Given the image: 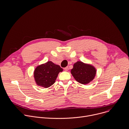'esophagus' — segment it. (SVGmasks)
Segmentation results:
<instances>
[{
  "label": "esophagus",
  "instance_id": "1",
  "mask_svg": "<svg viewBox=\"0 0 129 129\" xmlns=\"http://www.w3.org/2000/svg\"><path fill=\"white\" fill-rule=\"evenodd\" d=\"M64 70L66 71H67L69 70V68H68V67H67L64 68Z\"/></svg>",
  "mask_w": 129,
  "mask_h": 129
}]
</instances>
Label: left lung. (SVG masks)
<instances>
[{
  "instance_id": "8db88e82",
  "label": "left lung",
  "mask_w": 129,
  "mask_h": 129,
  "mask_svg": "<svg viewBox=\"0 0 129 129\" xmlns=\"http://www.w3.org/2000/svg\"><path fill=\"white\" fill-rule=\"evenodd\" d=\"M71 73L77 81L85 84L89 83L94 79L96 71L91 65L85 64L81 61H77L74 63Z\"/></svg>"
}]
</instances>
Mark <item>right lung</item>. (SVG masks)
Wrapping results in <instances>:
<instances>
[{
	"mask_svg": "<svg viewBox=\"0 0 129 129\" xmlns=\"http://www.w3.org/2000/svg\"><path fill=\"white\" fill-rule=\"evenodd\" d=\"M63 69L52 61L38 66L35 70L34 76L36 84L45 88H49L54 83L60 72Z\"/></svg>",
	"mask_w": 129,
	"mask_h": 129,
	"instance_id": "obj_1",
	"label": "right lung"
}]
</instances>
